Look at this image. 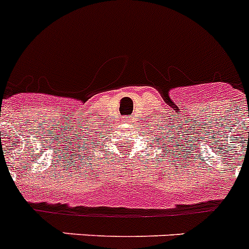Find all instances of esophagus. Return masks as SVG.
Returning <instances> with one entry per match:
<instances>
[{
    "instance_id": "1",
    "label": "esophagus",
    "mask_w": 249,
    "mask_h": 249,
    "mask_svg": "<svg viewBox=\"0 0 249 249\" xmlns=\"http://www.w3.org/2000/svg\"><path fill=\"white\" fill-rule=\"evenodd\" d=\"M124 122H132V117H124Z\"/></svg>"
}]
</instances>
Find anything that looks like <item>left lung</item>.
Returning a JSON list of instances; mask_svg holds the SVG:
<instances>
[{
	"label": "left lung",
	"mask_w": 249,
	"mask_h": 249,
	"mask_svg": "<svg viewBox=\"0 0 249 249\" xmlns=\"http://www.w3.org/2000/svg\"><path fill=\"white\" fill-rule=\"evenodd\" d=\"M165 151H166V148H165ZM173 152H174V150H171V152H170V154H173ZM175 152H176V151H175Z\"/></svg>",
	"instance_id": "1"
}]
</instances>
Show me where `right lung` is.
<instances>
[{
    "label": "right lung",
    "instance_id": "add662e5",
    "mask_svg": "<svg viewBox=\"0 0 249 249\" xmlns=\"http://www.w3.org/2000/svg\"><path fill=\"white\" fill-rule=\"evenodd\" d=\"M95 136H97V135H95ZM95 141H97V140H95ZM89 151V150H88ZM89 152H90V151H89Z\"/></svg>",
    "mask_w": 249,
    "mask_h": 249
}]
</instances>
